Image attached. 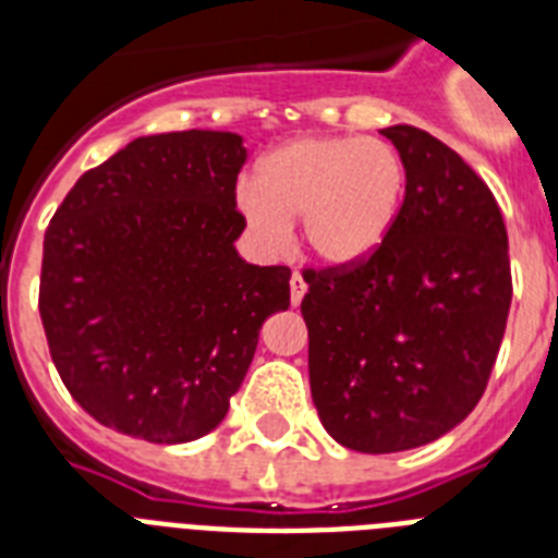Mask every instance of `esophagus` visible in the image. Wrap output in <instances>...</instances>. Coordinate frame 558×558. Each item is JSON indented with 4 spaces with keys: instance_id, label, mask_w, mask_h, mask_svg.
Returning <instances> with one entry per match:
<instances>
[{
    "instance_id": "34e87169",
    "label": "esophagus",
    "mask_w": 558,
    "mask_h": 558,
    "mask_svg": "<svg viewBox=\"0 0 558 558\" xmlns=\"http://www.w3.org/2000/svg\"><path fill=\"white\" fill-rule=\"evenodd\" d=\"M304 295H306V280L295 271V275H292V280H289V301H292V306H301Z\"/></svg>"
}]
</instances>
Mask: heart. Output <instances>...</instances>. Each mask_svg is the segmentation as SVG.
Returning <instances> with one entry per match:
<instances>
[{
  "label": "heart",
  "instance_id": "1",
  "mask_svg": "<svg viewBox=\"0 0 558 558\" xmlns=\"http://www.w3.org/2000/svg\"><path fill=\"white\" fill-rule=\"evenodd\" d=\"M405 161L381 138L301 135L257 165L236 205L266 248H283L301 219L306 252L332 269L356 266L397 226L405 199Z\"/></svg>",
  "mask_w": 558,
  "mask_h": 558
}]
</instances>
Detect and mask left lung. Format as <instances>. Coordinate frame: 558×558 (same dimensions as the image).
Returning <instances> with one entry per match:
<instances>
[{
  "instance_id": "1",
  "label": "left lung",
  "mask_w": 558,
  "mask_h": 558,
  "mask_svg": "<svg viewBox=\"0 0 558 558\" xmlns=\"http://www.w3.org/2000/svg\"><path fill=\"white\" fill-rule=\"evenodd\" d=\"M405 161L388 240L356 266L306 271L310 388L332 440L365 454L437 440L484 397L510 315L493 191L416 126L381 130Z\"/></svg>"
}]
</instances>
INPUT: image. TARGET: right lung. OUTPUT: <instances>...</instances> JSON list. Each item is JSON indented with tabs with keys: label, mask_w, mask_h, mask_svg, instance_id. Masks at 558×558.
<instances>
[{
	"label": "right lung",
	"mask_w": 558,
	"mask_h": 558,
	"mask_svg": "<svg viewBox=\"0 0 558 558\" xmlns=\"http://www.w3.org/2000/svg\"><path fill=\"white\" fill-rule=\"evenodd\" d=\"M236 133L135 138L83 173L46 231L39 315L86 414L147 442L214 432L263 322L289 306L287 266L236 252Z\"/></svg>",
	"instance_id": "1"
}]
</instances>
